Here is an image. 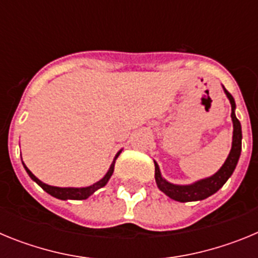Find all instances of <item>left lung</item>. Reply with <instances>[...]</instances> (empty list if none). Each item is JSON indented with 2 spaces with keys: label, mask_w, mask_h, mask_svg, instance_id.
<instances>
[{
  "label": "left lung",
  "mask_w": 258,
  "mask_h": 258,
  "mask_svg": "<svg viewBox=\"0 0 258 258\" xmlns=\"http://www.w3.org/2000/svg\"><path fill=\"white\" fill-rule=\"evenodd\" d=\"M223 92H225L226 97L229 98L230 104H231V120L234 131H232V143L229 156H227L223 165L221 166L217 172L214 173L213 175H211V177L199 179V181L194 182V183L175 184L164 178L163 175H161L160 168H159L156 161L154 160L155 181H156L157 187H159L160 191H163L166 197H169L170 199L175 200V202L187 203L207 199L211 195L217 192L223 184L226 183L227 179L231 177V174L235 170L236 164H238L241 152V125L235 115L236 104L235 101H234V98H232V95L225 88H223Z\"/></svg>",
  "instance_id": "1"
}]
</instances>
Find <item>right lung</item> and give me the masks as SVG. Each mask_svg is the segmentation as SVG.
I'll return each mask as SVG.
<instances>
[{
    "label": "right lung",
    "instance_id": "right-lung-1",
    "mask_svg": "<svg viewBox=\"0 0 258 258\" xmlns=\"http://www.w3.org/2000/svg\"><path fill=\"white\" fill-rule=\"evenodd\" d=\"M122 150H120V151L116 154L112 164H111V166H109L108 172L104 174L103 178L99 179V181L95 182V183H93L92 186H88V187H56V186H50V184H46V183H44L42 181H40V179H38L37 177H36V175L33 174V173L28 169V168H27L26 164L24 163H23V166H24V169H26V172L28 173L29 177H31V178L33 179V181H35L36 183L40 186V187H42V190L46 191L47 194H50L51 197L56 198V199H60V200H85V199H88L90 195H93L95 191L106 186L107 182H108L109 178H111V175H112L113 169H115L116 159H117V156L120 155V152Z\"/></svg>",
    "mask_w": 258,
    "mask_h": 258
}]
</instances>
